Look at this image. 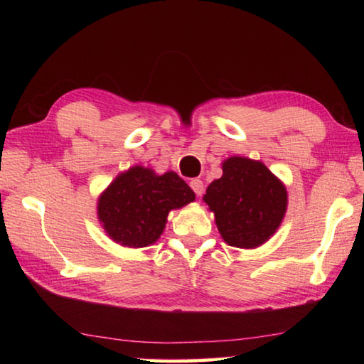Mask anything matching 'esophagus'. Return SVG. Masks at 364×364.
<instances>
[{"label":"esophagus","instance_id":"esophagus-1","mask_svg":"<svg viewBox=\"0 0 364 364\" xmlns=\"http://www.w3.org/2000/svg\"><path fill=\"white\" fill-rule=\"evenodd\" d=\"M189 186L191 189L194 191L196 196H202L204 194V183H202V180H199V178H194V180L189 181Z\"/></svg>","mask_w":364,"mask_h":364}]
</instances>
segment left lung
<instances>
[{
	"label": "left lung",
	"instance_id": "1",
	"mask_svg": "<svg viewBox=\"0 0 364 364\" xmlns=\"http://www.w3.org/2000/svg\"><path fill=\"white\" fill-rule=\"evenodd\" d=\"M223 175L208 184L204 202L215 213L221 237L239 249H254L278 230L287 210V191L258 160L230 157Z\"/></svg>",
	"mask_w": 364,
	"mask_h": 364
}]
</instances>
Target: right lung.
<instances>
[{
  "instance_id": "add662e5",
  "label": "right lung",
  "mask_w": 364,
  "mask_h": 364,
  "mask_svg": "<svg viewBox=\"0 0 364 364\" xmlns=\"http://www.w3.org/2000/svg\"><path fill=\"white\" fill-rule=\"evenodd\" d=\"M194 199V191L175 171L156 175L151 168L134 165L100 196L97 218L114 242L147 247L164 232L168 212Z\"/></svg>"
}]
</instances>
